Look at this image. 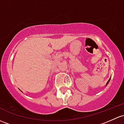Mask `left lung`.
Returning <instances> with one entry per match:
<instances>
[{"mask_svg":"<svg viewBox=\"0 0 124 124\" xmlns=\"http://www.w3.org/2000/svg\"><path fill=\"white\" fill-rule=\"evenodd\" d=\"M110 79H109V81H108V82H107V83H106V85H108V83H109V81H110Z\"/></svg>","mask_w":124,"mask_h":124,"instance_id":"left-lung-1","label":"left lung"}]
</instances>
